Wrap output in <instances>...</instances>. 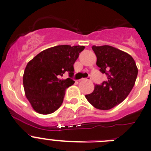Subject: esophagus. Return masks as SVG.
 Returning a JSON list of instances; mask_svg holds the SVG:
<instances>
[{"mask_svg": "<svg viewBox=\"0 0 151 151\" xmlns=\"http://www.w3.org/2000/svg\"><path fill=\"white\" fill-rule=\"evenodd\" d=\"M82 81H91V77H87V78H83Z\"/></svg>", "mask_w": 151, "mask_h": 151, "instance_id": "esophagus-1", "label": "esophagus"}]
</instances>
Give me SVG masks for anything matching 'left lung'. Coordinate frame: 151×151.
I'll return each instance as SVG.
<instances>
[{"mask_svg": "<svg viewBox=\"0 0 151 151\" xmlns=\"http://www.w3.org/2000/svg\"><path fill=\"white\" fill-rule=\"evenodd\" d=\"M99 71L108 80L96 84L94 90L86 95L87 100L99 110H109L128 96L137 80L138 69L132 57L110 46H92Z\"/></svg>", "mask_w": 151, "mask_h": 151, "instance_id": "8db88e82", "label": "left lung"}]
</instances>
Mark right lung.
Segmentation results:
<instances>
[{"label":"right lung","instance_id":"add662e5","mask_svg":"<svg viewBox=\"0 0 151 151\" xmlns=\"http://www.w3.org/2000/svg\"><path fill=\"white\" fill-rule=\"evenodd\" d=\"M85 46L60 45L43 51L28 63L23 77L28 100L41 114L55 112L63 102L65 90L74 83V64ZM65 73L66 80H60Z\"/></svg>","mask_w":151,"mask_h":151}]
</instances>
